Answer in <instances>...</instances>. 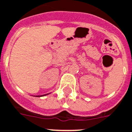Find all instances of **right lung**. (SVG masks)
Masks as SVG:
<instances>
[{"instance_id":"obj_1","label":"right lung","mask_w":132,"mask_h":132,"mask_svg":"<svg viewBox=\"0 0 132 132\" xmlns=\"http://www.w3.org/2000/svg\"><path fill=\"white\" fill-rule=\"evenodd\" d=\"M44 95H42V96H44ZM37 97H40V96H37Z\"/></svg>"}]
</instances>
